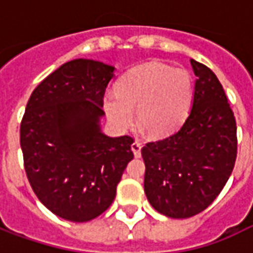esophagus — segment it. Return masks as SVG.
I'll use <instances>...</instances> for the list:
<instances>
[{"label":"esophagus","mask_w":253,"mask_h":253,"mask_svg":"<svg viewBox=\"0 0 253 253\" xmlns=\"http://www.w3.org/2000/svg\"><path fill=\"white\" fill-rule=\"evenodd\" d=\"M141 149H142V145H141V142L134 141V142L131 143V150L135 157H141Z\"/></svg>","instance_id":"34e87169"}]
</instances>
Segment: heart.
Instances as JSON below:
<instances>
[{
	"instance_id": "heart-1",
	"label": "heart",
	"mask_w": 253,
	"mask_h": 253,
	"mask_svg": "<svg viewBox=\"0 0 253 253\" xmlns=\"http://www.w3.org/2000/svg\"><path fill=\"white\" fill-rule=\"evenodd\" d=\"M194 97L190 73L164 63H143L125 74L116 93L103 99L107 118L118 130H126L137 110L139 126L150 137L161 138L176 131L186 121Z\"/></svg>"
}]
</instances>
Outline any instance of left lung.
Here are the masks:
<instances>
[{"instance_id":"8db88e82","label":"left lung","mask_w":253,"mask_h":253,"mask_svg":"<svg viewBox=\"0 0 253 253\" xmlns=\"http://www.w3.org/2000/svg\"><path fill=\"white\" fill-rule=\"evenodd\" d=\"M196 76L188 118L169 137L148 142L143 188L150 205L170 218H190L219 195L237 157V127L217 76L191 59Z\"/></svg>"}]
</instances>
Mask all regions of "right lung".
I'll use <instances>...</instances> for the list:
<instances>
[{
  "label": "right lung",
  "mask_w": 253,
  "mask_h": 253,
  "mask_svg": "<svg viewBox=\"0 0 253 253\" xmlns=\"http://www.w3.org/2000/svg\"><path fill=\"white\" fill-rule=\"evenodd\" d=\"M115 67L74 59L31 94L20 125L24 168L39 201L58 217L86 222L104 212L134 157L128 135L100 128L103 99Z\"/></svg>",
  "instance_id": "right-lung-1"
}]
</instances>
